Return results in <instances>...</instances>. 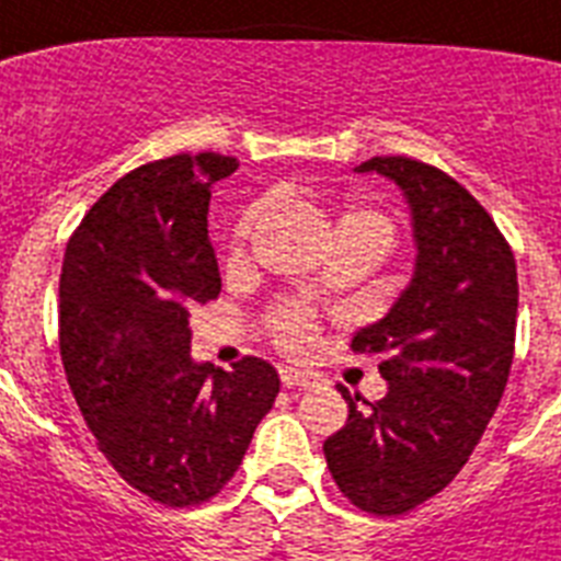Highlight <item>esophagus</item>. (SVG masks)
Listing matches in <instances>:
<instances>
[{
	"mask_svg": "<svg viewBox=\"0 0 561 561\" xmlns=\"http://www.w3.org/2000/svg\"><path fill=\"white\" fill-rule=\"evenodd\" d=\"M279 379L285 388H317L319 376L313 370H302V368H279Z\"/></svg>",
	"mask_w": 561,
	"mask_h": 561,
	"instance_id": "esophagus-1",
	"label": "esophagus"
}]
</instances>
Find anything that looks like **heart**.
<instances>
[{"label":"heart","instance_id":"b5f03b06","mask_svg":"<svg viewBox=\"0 0 561 561\" xmlns=\"http://www.w3.org/2000/svg\"><path fill=\"white\" fill-rule=\"evenodd\" d=\"M267 205L265 202H253L251 208H244V214L239 216L237 228H233V244L242 248L248 239L253 237L256 225L262 222ZM339 230H370L379 239L390 244V237H393V225H390L388 216L376 208H347L345 214L339 216L336 233ZM273 333H276V342H279L285 351L290 353H302L313 345L317 339V322H313V313L299 305H285V308L276 310L273 317Z\"/></svg>","mask_w":561,"mask_h":561}]
</instances>
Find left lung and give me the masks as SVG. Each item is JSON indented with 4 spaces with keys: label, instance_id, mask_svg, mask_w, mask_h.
Here are the masks:
<instances>
[{
    "label": "left lung",
    "instance_id": "left-lung-1",
    "mask_svg": "<svg viewBox=\"0 0 561 561\" xmlns=\"http://www.w3.org/2000/svg\"><path fill=\"white\" fill-rule=\"evenodd\" d=\"M356 171L402 187L419 253L388 317L351 342L356 353H382L388 393L368 402L339 388L347 422L324 439V459L359 511L402 516L454 482L505 393L519 308L516 259L491 214L439 168L374 157Z\"/></svg>",
    "mask_w": 561,
    "mask_h": 561
}]
</instances>
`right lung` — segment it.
<instances>
[{
    "mask_svg": "<svg viewBox=\"0 0 561 561\" xmlns=\"http://www.w3.org/2000/svg\"><path fill=\"white\" fill-rule=\"evenodd\" d=\"M222 153L157 159L113 182L68 239L59 353L99 450L130 488L191 507L222 491L279 393L244 356L233 374L191 359V310L219 296L210 187Z\"/></svg>",
    "mask_w": 561,
    "mask_h": 561,
    "instance_id": "1",
    "label": "right lung"
}]
</instances>
